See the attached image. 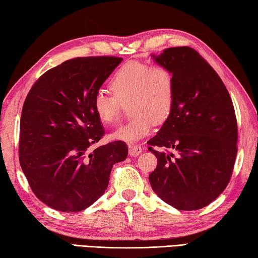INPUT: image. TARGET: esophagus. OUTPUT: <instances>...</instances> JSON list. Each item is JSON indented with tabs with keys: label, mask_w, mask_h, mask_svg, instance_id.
Segmentation results:
<instances>
[{
	"label": "esophagus",
	"mask_w": 258,
	"mask_h": 258,
	"mask_svg": "<svg viewBox=\"0 0 258 258\" xmlns=\"http://www.w3.org/2000/svg\"><path fill=\"white\" fill-rule=\"evenodd\" d=\"M142 153V147L138 145H129V155L138 156Z\"/></svg>",
	"instance_id": "1"
}]
</instances>
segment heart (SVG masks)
<instances>
[{
  "instance_id": "heart-1",
  "label": "heart",
  "mask_w": 258,
  "mask_h": 258,
  "mask_svg": "<svg viewBox=\"0 0 258 258\" xmlns=\"http://www.w3.org/2000/svg\"><path fill=\"white\" fill-rule=\"evenodd\" d=\"M114 94L99 90L93 98V110L101 123L108 125L119 119L121 103L129 101L132 117L114 130L113 141L135 143L146 137L154 123H162L174 105V77L163 66L128 62L115 71L110 80Z\"/></svg>"
}]
</instances>
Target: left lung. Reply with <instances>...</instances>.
<instances>
[{
	"mask_svg": "<svg viewBox=\"0 0 258 258\" xmlns=\"http://www.w3.org/2000/svg\"><path fill=\"white\" fill-rule=\"evenodd\" d=\"M174 77V105L156 136L147 142L157 159L152 189L181 211L200 210L228 186L237 156V120L223 81L190 47L151 55ZM152 146L169 152H157Z\"/></svg>",
	"mask_w": 258,
	"mask_h": 258,
	"instance_id": "8db88e82",
	"label": "left lung"
}]
</instances>
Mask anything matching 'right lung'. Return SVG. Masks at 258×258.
<instances>
[{
  "label": "right lung",
  "mask_w": 258,
  "mask_h": 258,
  "mask_svg": "<svg viewBox=\"0 0 258 258\" xmlns=\"http://www.w3.org/2000/svg\"><path fill=\"white\" fill-rule=\"evenodd\" d=\"M122 61L76 57L40 77L27 95L20 120L19 161L31 190L60 212H79L105 192L113 164L128 155L123 142L90 151L104 135L93 98Z\"/></svg>",
  "instance_id": "right-lung-1"
}]
</instances>
